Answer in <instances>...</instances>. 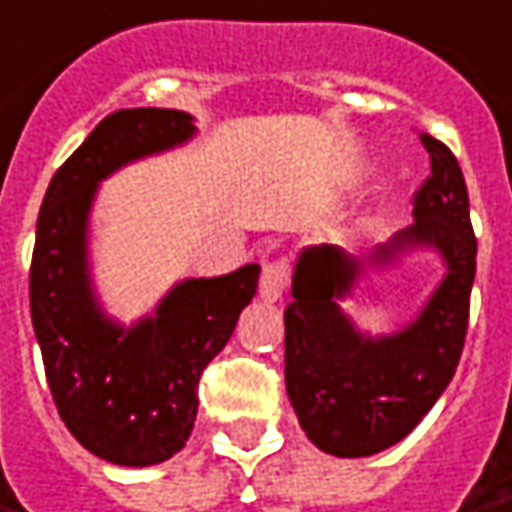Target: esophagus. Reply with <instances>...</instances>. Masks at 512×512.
<instances>
[{
	"mask_svg": "<svg viewBox=\"0 0 512 512\" xmlns=\"http://www.w3.org/2000/svg\"><path fill=\"white\" fill-rule=\"evenodd\" d=\"M290 284V264L287 259H276L262 267V278H259V295L264 301H281V295L287 292Z\"/></svg>",
	"mask_w": 512,
	"mask_h": 512,
	"instance_id": "34e87169",
	"label": "esophagus"
}]
</instances>
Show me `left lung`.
Instances as JSON below:
<instances>
[{"label": "left lung", "mask_w": 512, "mask_h": 512, "mask_svg": "<svg viewBox=\"0 0 512 512\" xmlns=\"http://www.w3.org/2000/svg\"><path fill=\"white\" fill-rule=\"evenodd\" d=\"M432 175L415 192V222L368 259L337 245L306 248L292 273L284 312V376L301 429L334 457H368L396 446L449 387L468 331L477 236L463 169L449 147L421 133ZM435 247L447 276L422 315L396 335L368 338L339 309L368 263H392L404 249Z\"/></svg>", "instance_id": "8db88e82"}]
</instances>
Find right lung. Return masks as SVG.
I'll return each mask as SVG.
<instances>
[{
	"mask_svg": "<svg viewBox=\"0 0 512 512\" xmlns=\"http://www.w3.org/2000/svg\"><path fill=\"white\" fill-rule=\"evenodd\" d=\"M192 136L183 111H114L52 175L38 211L30 315L49 390L77 443L116 465L164 463L186 446L200 376L259 287V264L186 278L130 329L105 317L91 290L88 211L97 183Z\"/></svg>",
	"mask_w": 512,
	"mask_h": 512,
	"instance_id": "right-lung-1",
	"label": "right lung"
}]
</instances>
